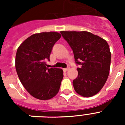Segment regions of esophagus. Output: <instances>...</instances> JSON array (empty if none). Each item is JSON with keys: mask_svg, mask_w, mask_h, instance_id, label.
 <instances>
[{"mask_svg": "<svg viewBox=\"0 0 125 125\" xmlns=\"http://www.w3.org/2000/svg\"><path fill=\"white\" fill-rule=\"evenodd\" d=\"M69 69V67H67V68H64V69H63V71L66 72V71H68Z\"/></svg>", "mask_w": 125, "mask_h": 125, "instance_id": "obj_1", "label": "esophagus"}]
</instances>
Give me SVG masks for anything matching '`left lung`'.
<instances>
[{
	"label": "left lung",
	"mask_w": 125,
	"mask_h": 125,
	"mask_svg": "<svg viewBox=\"0 0 125 125\" xmlns=\"http://www.w3.org/2000/svg\"><path fill=\"white\" fill-rule=\"evenodd\" d=\"M74 54L78 74L73 81L76 93L84 97H92L103 88L108 77L111 52L106 42L91 32H60Z\"/></svg>",
	"instance_id": "1"
}]
</instances>
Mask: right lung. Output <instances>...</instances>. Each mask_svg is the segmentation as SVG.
Segmentation results:
<instances>
[{"label":"right lung","instance_id":"obj_1","mask_svg":"<svg viewBox=\"0 0 125 125\" xmlns=\"http://www.w3.org/2000/svg\"><path fill=\"white\" fill-rule=\"evenodd\" d=\"M60 38V34L56 32L33 34L17 51L15 68L19 78L26 91L36 99L49 100L58 93L63 70L48 68L46 61H50L53 46Z\"/></svg>","mask_w":125,"mask_h":125}]
</instances>
